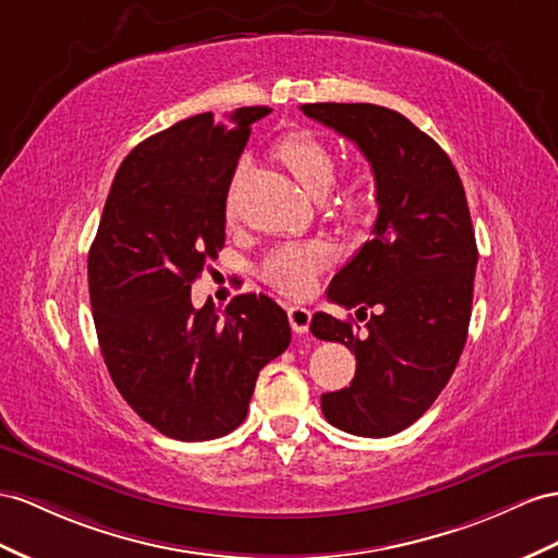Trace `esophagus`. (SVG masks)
<instances>
[{
	"label": "esophagus",
	"instance_id": "1",
	"mask_svg": "<svg viewBox=\"0 0 558 558\" xmlns=\"http://www.w3.org/2000/svg\"><path fill=\"white\" fill-rule=\"evenodd\" d=\"M288 318H290V325L292 330L296 335H306L308 332V325H311V311L304 308V306H290L288 308Z\"/></svg>",
	"mask_w": 558,
	"mask_h": 558
}]
</instances>
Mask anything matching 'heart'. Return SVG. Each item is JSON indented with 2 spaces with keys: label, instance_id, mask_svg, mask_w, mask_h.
Returning <instances> with one entry per match:
<instances>
[{
  "label": "heart",
  "instance_id": "obj_1",
  "mask_svg": "<svg viewBox=\"0 0 558 558\" xmlns=\"http://www.w3.org/2000/svg\"><path fill=\"white\" fill-rule=\"evenodd\" d=\"M278 157L313 197H323L330 191L337 162L330 146L318 136L308 132L284 136L278 143ZM369 199H373V177L367 171H353L337 189V207L344 214H359L369 205ZM330 259L332 247L325 240L282 242L264 256L259 276L284 294L302 296L311 292L313 282Z\"/></svg>",
  "mask_w": 558,
  "mask_h": 558
}]
</instances>
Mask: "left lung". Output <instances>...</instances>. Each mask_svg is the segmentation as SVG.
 Segmentation results:
<instances>
[{
  "label": "left lung",
  "mask_w": 558,
  "mask_h": 558,
  "mask_svg": "<svg viewBox=\"0 0 558 558\" xmlns=\"http://www.w3.org/2000/svg\"><path fill=\"white\" fill-rule=\"evenodd\" d=\"M304 116L361 148L373 167V238L332 278L327 296L375 308L367 332L316 313L311 332L355 353L349 389L320 396L325 420L347 434L384 438L432 408L466 344L476 238L464 185L438 143L401 112L373 104H306Z\"/></svg>",
  "instance_id": "left-lung-1"
}]
</instances>
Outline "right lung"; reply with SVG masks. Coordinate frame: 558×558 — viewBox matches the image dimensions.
Wrapping results in <instances>:
<instances>
[{
	"mask_svg": "<svg viewBox=\"0 0 558 558\" xmlns=\"http://www.w3.org/2000/svg\"><path fill=\"white\" fill-rule=\"evenodd\" d=\"M270 108L199 112L124 157L89 250V296L108 373L136 415L177 440L247 417L259 369L290 347L266 294L193 308L191 284L226 240V197L252 122Z\"/></svg>",
	"mask_w": 558,
	"mask_h": 558,
	"instance_id": "1",
	"label": "right lung"
}]
</instances>
